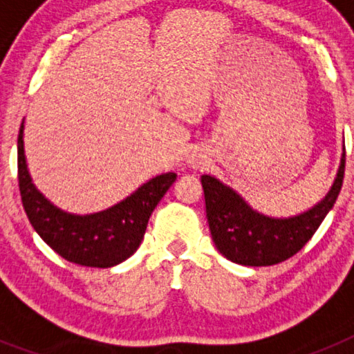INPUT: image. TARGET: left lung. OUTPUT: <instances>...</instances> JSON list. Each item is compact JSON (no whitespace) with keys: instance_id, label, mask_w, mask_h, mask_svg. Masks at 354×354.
Masks as SVG:
<instances>
[{"instance_id":"obj_1","label":"left lung","mask_w":354,"mask_h":354,"mask_svg":"<svg viewBox=\"0 0 354 354\" xmlns=\"http://www.w3.org/2000/svg\"><path fill=\"white\" fill-rule=\"evenodd\" d=\"M346 149L328 195L317 205L292 218H270L253 211L232 187L211 175H202L205 212L216 248L228 261L243 266H273L296 255L335 204L342 187Z\"/></svg>"}]
</instances>
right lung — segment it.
I'll return each instance as SVG.
<instances>
[{
	"instance_id": "obj_1",
	"label": "right lung",
	"mask_w": 354,
	"mask_h": 354,
	"mask_svg": "<svg viewBox=\"0 0 354 354\" xmlns=\"http://www.w3.org/2000/svg\"><path fill=\"white\" fill-rule=\"evenodd\" d=\"M23 131L21 124L17 138L19 192L28 220L44 243L65 261L86 268H111L129 259L145 236L150 214L177 175L174 171L158 175L106 211L86 216L68 214L55 207L31 183Z\"/></svg>"
}]
</instances>
